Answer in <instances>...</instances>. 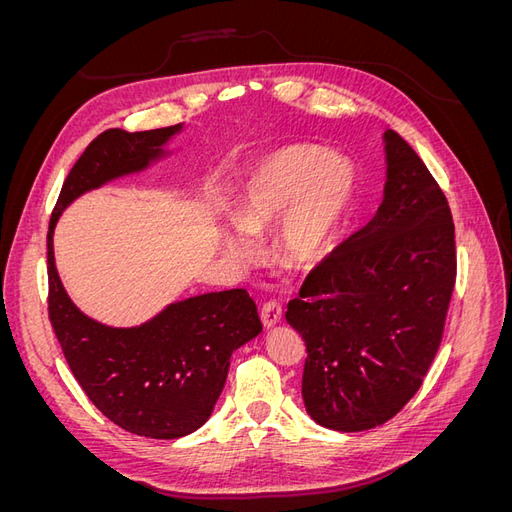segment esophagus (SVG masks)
I'll use <instances>...</instances> for the list:
<instances>
[{"mask_svg": "<svg viewBox=\"0 0 512 512\" xmlns=\"http://www.w3.org/2000/svg\"><path fill=\"white\" fill-rule=\"evenodd\" d=\"M260 320L265 327H275L282 320V305L277 301H267L260 307Z\"/></svg>", "mask_w": 512, "mask_h": 512, "instance_id": "esophagus-1", "label": "esophagus"}]
</instances>
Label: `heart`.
I'll return each mask as SVG.
<instances>
[{
    "instance_id": "heart-1",
    "label": "heart",
    "mask_w": 512,
    "mask_h": 512,
    "mask_svg": "<svg viewBox=\"0 0 512 512\" xmlns=\"http://www.w3.org/2000/svg\"><path fill=\"white\" fill-rule=\"evenodd\" d=\"M354 194V168L318 147H286L262 160L237 213L243 235L258 239L292 213L280 239V258L292 269L312 267L324 256ZM228 250L252 258L254 245L228 237Z\"/></svg>"
}]
</instances>
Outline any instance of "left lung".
Returning <instances> with one entry per match:
<instances>
[{
    "instance_id": "left-lung-1",
    "label": "left lung",
    "mask_w": 512,
    "mask_h": 512,
    "mask_svg": "<svg viewBox=\"0 0 512 512\" xmlns=\"http://www.w3.org/2000/svg\"><path fill=\"white\" fill-rule=\"evenodd\" d=\"M384 200L307 275L286 320L307 350L303 401L322 427L365 431L421 389L442 342L457 254L451 207L397 132H384Z\"/></svg>"
}]
</instances>
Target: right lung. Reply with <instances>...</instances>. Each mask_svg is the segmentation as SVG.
<instances>
[{
    "label": "right lung",
    "mask_w": 512,
    "mask_h": 512,
    "mask_svg": "<svg viewBox=\"0 0 512 512\" xmlns=\"http://www.w3.org/2000/svg\"><path fill=\"white\" fill-rule=\"evenodd\" d=\"M179 130L113 128L96 136L68 173L46 235L49 320L76 382L108 421L156 440L188 436L211 416L230 354L262 331L256 303L245 288H232L168 305L141 327H104L79 312L61 286L53 230L74 198L143 170Z\"/></svg>",
    "instance_id": "obj_1"
}]
</instances>
